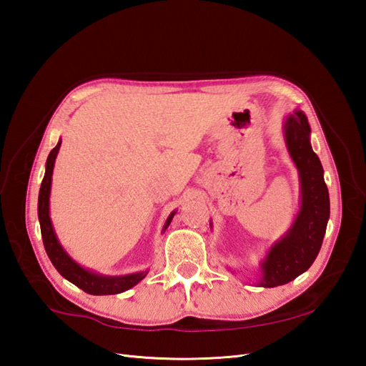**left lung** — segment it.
I'll return each instance as SVG.
<instances>
[{
  "label": "left lung",
  "instance_id": "8db88e82",
  "mask_svg": "<svg viewBox=\"0 0 366 366\" xmlns=\"http://www.w3.org/2000/svg\"><path fill=\"white\" fill-rule=\"evenodd\" d=\"M285 142L301 175L302 206L293 227L262 262V287H278L310 269L322 246L330 217L328 187L319 157L310 145V125L302 112L285 120Z\"/></svg>",
  "mask_w": 366,
  "mask_h": 366
}]
</instances>
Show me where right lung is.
<instances>
[{
	"label": "right lung",
	"instance_id": "1",
	"mask_svg": "<svg viewBox=\"0 0 366 366\" xmlns=\"http://www.w3.org/2000/svg\"><path fill=\"white\" fill-rule=\"evenodd\" d=\"M59 147H61V142L49 154L46 174H44L39 197H38V217H39L44 247H46V252L49 254L51 264L54 265V269H56L65 280H69L70 282L79 287L81 290L90 295H116V293L125 292L145 278L148 272H140V273L128 274V276H116V278H113V276H101V274L92 273L82 269L79 264H76L69 254L64 252L56 235H54V230L51 227V221L49 217V197H50V184H51L54 159H56ZM172 217L174 214H171L168 221H166L164 229L169 226Z\"/></svg>",
	"mask_w": 366,
	"mask_h": 366
}]
</instances>
